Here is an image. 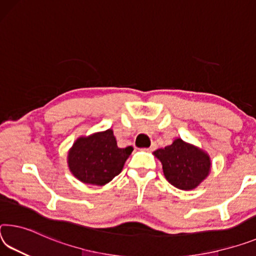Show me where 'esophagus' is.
Wrapping results in <instances>:
<instances>
[{"label": "esophagus", "mask_w": 256, "mask_h": 256, "mask_svg": "<svg viewBox=\"0 0 256 256\" xmlns=\"http://www.w3.org/2000/svg\"><path fill=\"white\" fill-rule=\"evenodd\" d=\"M156 149V144L154 142V144H152V146H150L149 147V150H155Z\"/></svg>", "instance_id": "34e87169"}]
</instances>
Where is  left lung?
<instances>
[{
    "label": "left lung",
    "instance_id": "8db88e82",
    "mask_svg": "<svg viewBox=\"0 0 256 256\" xmlns=\"http://www.w3.org/2000/svg\"><path fill=\"white\" fill-rule=\"evenodd\" d=\"M163 165V172L172 186L192 190L208 176L210 160L208 154L181 139L154 152Z\"/></svg>",
    "mask_w": 256,
    "mask_h": 256
}]
</instances>
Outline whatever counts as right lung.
Wrapping results in <instances>:
<instances>
[{
    "label": "right lung",
    "mask_w": 256,
    "mask_h": 256,
    "mask_svg": "<svg viewBox=\"0 0 256 256\" xmlns=\"http://www.w3.org/2000/svg\"><path fill=\"white\" fill-rule=\"evenodd\" d=\"M133 148H118L112 130L80 138L68 154L70 172L84 184L104 186L120 173Z\"/></svg>",
    "instance_id": "obj_1"
}]
</instances>
